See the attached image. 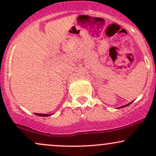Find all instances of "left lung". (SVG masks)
I'll return each instance as SVG.
<instances>
[{
    "label": "left lung",
    "instance_id": "obj_1",
    "mask_svg": "<svg viewBox=\"0 0 156 156\" xmlns=\"http://www.w3.org/2000/svg\"><path fill=\"white\" fill-rule=\"evenodd\" d=\"M131 103H132V102H131ZM131 103H128V104H127V105H123V106H121L120 108H124V107H126V106H128V105H129L130 104H131Z\"/></svg>",
    "mask_w": 156,
    "mask_h": 156
}]
</instances>
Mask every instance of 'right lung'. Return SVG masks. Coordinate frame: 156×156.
Here are the masks:
<instances>
[{"label": "right lung", "instance_id": "right-lung-1", "mask_svg": "<svg viewBox=\"0 0 156 156\" xmlns=\"http://www.w3.org/2000/svg\"><path fill=\"white\" fill-rule=\"evenodd\" d=\"M36 115L41 116V117H48V116H50V114H37V113H35Z\"/></svg>", "mask_w": 156, "mask_h": 156}]
</instances>
